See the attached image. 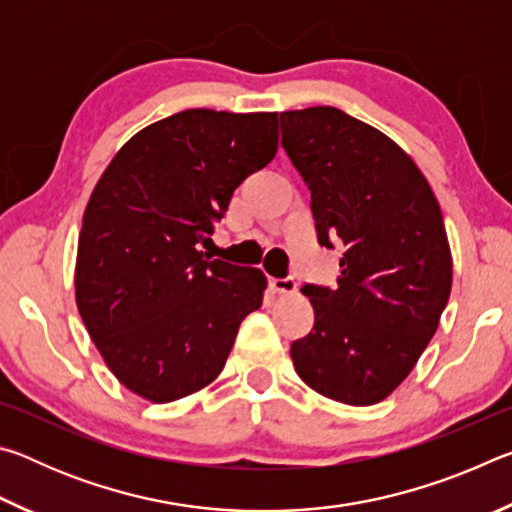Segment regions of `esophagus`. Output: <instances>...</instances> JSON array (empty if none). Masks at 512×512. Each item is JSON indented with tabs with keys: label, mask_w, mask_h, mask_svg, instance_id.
Instances as JSON below:
<instances>
[{
	"label": "esophagus",
	"mask_w": 512,
	"mask_h": 512,
	"mask_svg": "<svg viewBox=\"0 0 512 512\" xmlns=\"http://www.w3.org/2000/svg\"><path fill=\"white\" fill-rule=\"evenodd\" d=\"M271 289L280 296H291V293L298 291V284L293 277H275V280H271Z\"/></svg>",
	"instance_id": "esophagus-1"
}]
</instances>
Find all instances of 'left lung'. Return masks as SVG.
<instances>
[{"label":"left lung","instance_id":"left-lung-1","mask_svg":"<svg viewBox=\"0 0 512 512\" xmlns=\"http://www.w3.org/2000/svg\"><path fill=\"white\" fill-rule=\"evenodd\" d=\"M280 126L311 192L320 246L343 244L339 287L302 289L316 320L293 341V366L329 400L377 404L409 377L449 300L443 212L418 164L343 110H287Z\"/></svg>","mask_w":512,"mask_h":512}]
</instances>
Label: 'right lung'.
<instances>
[{
  "mask_svg": "<svg viewBox=\"0 0 512 512\" xmlns=\"http://www.w3.org/2000/svg\"><path fill=\"white\" fill-rule=\"evenodd\" d=\"M277 112H176L133 135L83 214L76 307L106 366L164 404L219 377L266 277L210 259L232 192L275 158Z\"/></svg>",
  "mask_w": 512,
  "mask_h": 512,
  "instance_id": "1",
  "label": "right lung"
}]
</instances>
